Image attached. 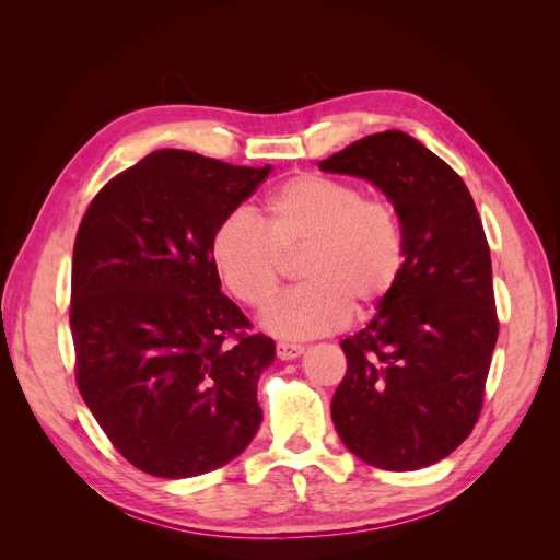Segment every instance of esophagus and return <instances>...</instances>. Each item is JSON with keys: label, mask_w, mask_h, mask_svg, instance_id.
<instances>
[{"label": "esophagus", "mask_w": 560, "mask_h": 560, "mask_svg": "<svg viewBox=\"0 0 560 560\" xmlns=\"http://www.w3.org/2000/svg\"><path fill=\"white\" fill-rule=\"evenodd\" d=\"M303 350H306V348H303L301 343L278 341V346H276V352H278V358H280V360H296V358H301Z\"/></svg>", "instance_id": "esophagus-1"}]
</instances>
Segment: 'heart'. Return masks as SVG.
<instances>
[{
    "label": "heart",
    "mask_w": 560,
    "mask_h": 560,
    "mask_svg": "<svg viewBox=\"0 0 560 560\" xmlns=\"http://www.w3.org/2000/svg\"><path fill=\"white\" fill-rule=\"evenodd\" d=\"M299 252L303 282L264 313V327L282 338H311L341 329L350 308L366 315L389 296L404 268V229L383 198L315 173H299L270 189L259 224L231 212L212 231L210 257L226 290L247 308L273 299L282 257Z\"/></svg>",
    "instance_id": "1"
}]
</instances>
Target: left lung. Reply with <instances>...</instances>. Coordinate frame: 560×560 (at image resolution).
<instances>
[{
    "label": "left lung",
    "mask_w": 560,
    "mask_h": 560,
    "mask_svg": "<svg viewBox=\"0 0 560 560\" xmlns=\"http://www.w3.org/2000/svg\"><path fill=\"white\" fill-rule=\"evenodd\" d=\"M317 165L378 186L406 243L395 290L341 341L348 371L331 399L334 428L369 465L430 467L477 425L498 341L481 217L460 175L401 130L369 135Z\"/></svg>",
    "instance_id": "8db88e82"
}]
</instances>
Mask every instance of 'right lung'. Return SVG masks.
Wrapping results in <instances>:
<instances>
[{
  "label": "right lung",
  "instance_id": "right-lung-1",
  "mask_svg": "<svg viewBox=\"0 0 560 560\" xmlns=\"http://www.w3.org/2000/svg\"><path fill=\"white\" fill-rule=\"evenodd\" d=\"M270 165L159 149L109 179L81 219L70 327L77 385L130 465L189 479L238 457L261 425L273 338L222 294L214 226Z\"/></svg>",
  "mask_w": 560,
  "mask_h": 560
}]
</instances>
